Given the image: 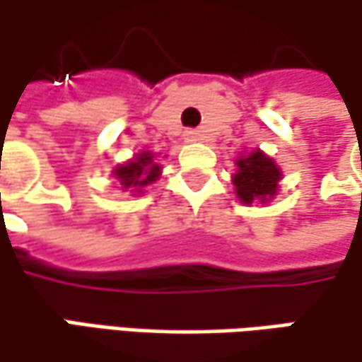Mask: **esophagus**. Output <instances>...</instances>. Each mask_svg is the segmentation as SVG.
I'll return each instance as SVG.
<instances>
[{
  "mask_svg": "<svg viewBox=\"0 0 362 362\" xmlns=\"http://www.w3.org/2000/svg\"><path fill=\"white\" fill-rule=\"evenodd\" d=\"M201 139H203V134H201L199 130H186V132H184V141H186V143H199Z\"/></svg>",
  "mask_w": 362,
  "mask_h": 362,
  "instance_id": "obj_1",
  "label": "esophagus"
}]
</instances>
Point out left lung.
Wrapping results in <instances>:
<instances>
[{"label": "left lung", "instance_id": "1", "mask_svg": "<svg viewBox=\"0 0 362 362\" xmlns=\"http://www.w3.org/2000/svg\"><path fill=\"white\" fill-rule=\"evenodd\" d=\"M236 174L232 176L234 192L243 205H265L276 199L279 190V180L284 178L279 165L261 148H252L240 153L234 159Z\"/></svg>", "mask_w": 362, "mask_h": 362}]
</instances>
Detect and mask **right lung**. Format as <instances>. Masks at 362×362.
<instances>
[{
  "label": "right lung",
  "mask_w": 362,
  "mask_h": 362,
  "mask_svg": "<svg viewBox=\"0 0 362 362\" xmlns=\"http://www.w3.org/2000/svg\"><path fill=\"white\" fill-rule=\"evenodd\" d=\"M161 163H159V153H151V151H141L136 153L132 159L115 165L112 170V176L122 184L124 192L130 194H143L148 184L157 182L161 178Z\"/></svg>",
  "instance_id": "obj_1"
}]
</instances>
